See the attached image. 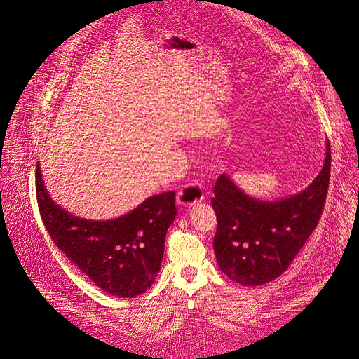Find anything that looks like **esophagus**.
<instances>
[{
  "label": "esophagus",
  "mask_w": 359,
  "mask_h": 359,
  "mask_svg": "<svg viewBox=\"0 0 359 359\" xmlns=\"http://www.w3.org/2000/svg\"><path fill=\"white\" fill-rule=\"evenodd\" d=\"M204 198V192L203 188L198 183H189L187 187H183L179 194H177V204L183 209H188V207H192L194 204L203 201Z\"/></svg>",
  "instance_id": "1"
}]
</instances>
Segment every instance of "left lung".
Masks as SVG:
<instances>
[{"instance_id":"1","label":"left lung","mask_w":359,"mask_h":359,"mask_svg":"<svg viewBox=\"0 0 359 359\" xmlns=\"http://www.w3.org/2000/svg\"><path fill=\"white\" fill-rule=\"evenodd\" d=\"M330 172L331 149L327 138L325 161L316 179L286 198H253L228 175L219 176L212 198L217 219L213 249L219 269L245 286L269 283L286 271L318 226Z\"/></svg>"}]
</instances>
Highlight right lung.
<instances>
[{"mask_svg": "<svg viewBox=\"0 0 359 359\" xmlns=\"http://www.w3.org/2000/svg\"><path fill=\"white\" fill-rule=\"evenodd\" d=\"M36 189L43 224L55 245L104 292L133 298L152 286L161 270L167 229L177 213L175 191L149 196L116 219L89 221L50 198L40 164Z\"/></svg>", "mask_w": 359, "mask_h": 359, "instance_id": "right-lung-1", "label": "right lung"}]
</instances>
